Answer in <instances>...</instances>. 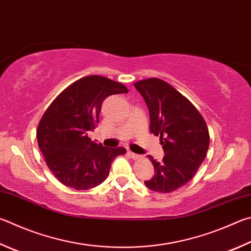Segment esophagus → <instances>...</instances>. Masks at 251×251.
Masks as SVG:
<instances>
[{
    "label": "esophagus",
    "instance_id": "obj_1",
    "mask_svg": "<svg viewBox=\"0 0 251 251\" xmlns=\"http://www.w3.org/2000/svg\"><path fill=\"white\" fill-rule=\"evenodd\" d=\"M128 154H129L130 158L134 159V160H138V159L141 158L140 154H137V153H135V152H133V151H130V150H128Z\"/></svg>",
    "mask_w": 251,
    "mask_h": 251
}]
</instances>
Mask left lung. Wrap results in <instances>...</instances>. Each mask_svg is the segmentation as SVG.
<instances>
[{"instance_id": "obj_1", "label": "left lung", "mask_w": 251, "mask_h": 251, "mask_svg": "<svg viewBox=\"0 0 251 251\" xmlns=\"http://www.w3.org/2000/svg\"><path fill=\"white\" fill-rule=\"evenodd\" d=\"M134 85L148 106L150 133L160 136L166 154L160 162L148 156L154 176L145 184L159 193L173 192L192 179L206 157L207 125L197 107L166 81L149 78Z\"/></svg>"}]
</instances>
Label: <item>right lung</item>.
<instances>
[{"mask_svg": "<svg viewBox=\"0 0 251 251\" xmlns=\"http://www.w3.org/2000/svg\"><path fill=\"white\" fill-rule=\"evenodd\" d=\"M127 92L120 82L88 75L67 86L48 106L39 121L37 141L46 165L62 184L75 190L95 188L107 177L114 159L126 153L124 147L94 143L88 131L99 124L104 100Z\"/></svg>", "mask_w": 251, "mask_h": 251, "instance_id": "add662e5", "label": "right lung"}]
</instances>
